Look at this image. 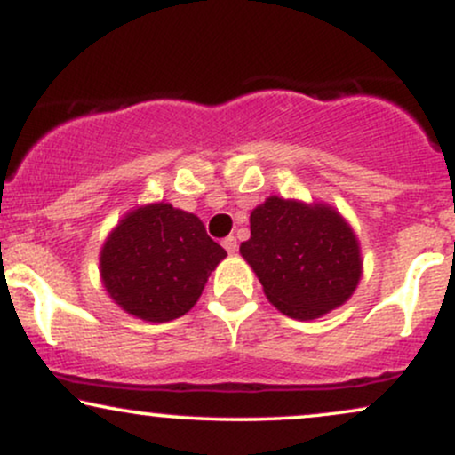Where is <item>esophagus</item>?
Returning a JSON list of instances; mask_svg holds the SVG:
<instances>
[{
	"label": "esophagus",
	"mask_w": 455,
	"mask_h": 455,
	"mask_svg": "<svg viewBox=\"0 0 455 455\" xmlns=\"http://www.w3.org/2000/svg\"><path fill=\"white\" fill-rule=\"evenodd\" d=\"M222 245H224V250H227L228 254L237 252V239H235L233 235H228V237H224V239H222Z\"/></svg>",
	"instance_id": "1"
}]
</instances>
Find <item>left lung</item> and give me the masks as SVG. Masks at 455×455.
Here are the masks:
<instances>
[{
	"instance_id": "obj_1",
	"label": "left lung",
	"mask_w": 455,
	"mask_h": 455,
	"mask_svg": "<svg viewBox=\"0 0 455 455\" xmlns=\"http://www.w3.org/2000/svg\"><path fill=\"white\" fill-rule=\"evenodd\" d=\"M250 233L239 252L284 315L312 321L353 295L362 259L340 213L269 196L250 216Z\"/></svg>"
}]
</instances>
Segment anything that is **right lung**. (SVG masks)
Returning a JSON list of instances; mask_svg holds the SVG:
<instances>
[{"label": "right lung", "instance_id": "add662e5", "mask_svg": "<svg viewBox=\"0 0 455 455\" xmlns=\"http://www.w3.org/2000/svg\"><path fill=\"white\" fill-rule=\"evenodd\" d=\"M227 257L195 213L166 203L128 213L100 254L104 289L130 315L151 323L186 315Z\"/></svg>", "mask_w": 455, "mask_h": 455}]
</instances>
